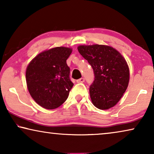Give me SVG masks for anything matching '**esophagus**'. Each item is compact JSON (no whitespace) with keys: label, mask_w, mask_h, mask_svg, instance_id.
<instances>
[{"label":"esophagus","mask_w":154,"mask_h":154,"mask_svg":"<svg viewBox=\"0 0 154 154\" xmlns=\"http://www.w3.org/2000/svg\"><path fill=\"white\" fill-rule=\"evenodd\" d=\"M84 81H85L84 78H80V79L77 80V83H83V82H84Z\"/></svg>","instance_id":"esophagus-1"}]
</instances>
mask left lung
Here are the masks:
<instances>
[{
  "label": "left lung",
  "mask_w": 154,
  "mask_h": 154,
  "mask_svg": "<svg viewBox=\"0 0 154 154\" xmlns=\"http://www.w3.org/2000/svg\"><path fill=\"white\" fill-rule=\"evenodd\" d=\"M77 49L94 71L95 79L89 89L92 103L101 110L114 106L129 82V68L125 59L109 45H82Z\"/></svg>",
  "instance_id": "left-lung-1"
}]
</instances>
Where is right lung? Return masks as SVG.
<instances>
[{"label":"right lung","mask_w":154,"mask_h":154,"mask_svg":"<svg viewBox=\"0 0 154 154\" xmlns=\"http://www.w3.org/2000/svg\"><path fill=\"white\" fill-rule=\"evenodd\" d=\"M72 51L70 48H51L36 55L27 66V89L41 107L54 109L67 100L73 83L66 60Z\"/></svg>","instance_id":"right-lung-1"}]
</instances>
